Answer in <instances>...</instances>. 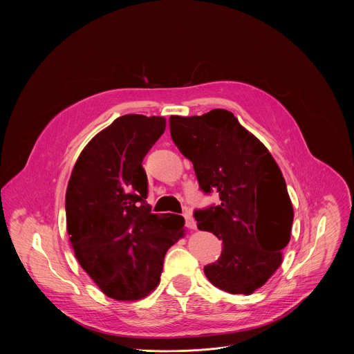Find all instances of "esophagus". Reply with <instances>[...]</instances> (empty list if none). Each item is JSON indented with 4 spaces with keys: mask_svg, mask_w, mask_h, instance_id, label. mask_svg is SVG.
Returning a JSON list of instances; mask_svg holds the SVG:
<instances>
[{
    "mask_svg": "<svg viewBox=\"0 0 354 354\" xmlns=\"http://www.w3.org/2000/svg\"><path fill=\"white\" fill-rule=\"evenodd\" d=\"M183 217H185V221H186V225L189 227V228H192V230H196V221H194V218L192 217V214H190V212H185L183 213Z\"/></svg>",
    "mask_w": 354,
    "mask_h": 354,
    "instance_id": "esophagus-1",
    "label": "esophagus"
}]
</instances>
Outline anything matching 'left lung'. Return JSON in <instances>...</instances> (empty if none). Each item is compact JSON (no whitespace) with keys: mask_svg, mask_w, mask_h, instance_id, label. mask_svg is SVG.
I'll return each instance as SVG.
<instances>
[{"mask_svg":"<svg viewBox=\"0 0 354 354\" xmlns=\"http://www.w3.org/2000/svg\"><path fill=\"white\" fill-rule=\"evenodd\" d=\"M169 127L201 190H217L221 201L194 213L200 231L223 239L220 259L205 274L220 290L249 295L279 269L291 236L294 212L283 174L263 142L225 109L171 116Z\"/></svg>","mask_w":354,"mask_h":354,"instance_id":"obj_1","label":"left lung"}]
</instances>
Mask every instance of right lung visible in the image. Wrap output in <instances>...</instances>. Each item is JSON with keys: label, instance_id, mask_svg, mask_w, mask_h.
Masks as SVG:
<instances>
[{"label": "right lung", "instance_id": "add662e5", "mask_svg": "<svg viewBox=\"0 0 354 354\" xmlns=\"http://www.w3.org/2000/svg\"><path fill=\"white\" fill-rule=\"evenodd\" d=\"M165 118L124 115L81 151L66 193L67 232L81 268L108 297L137 301L161 280L167 250L185 234L178 214H151L142 160Z\"/></svg>", "mask_w": 354, "mask_h": 354}]
</instances>
